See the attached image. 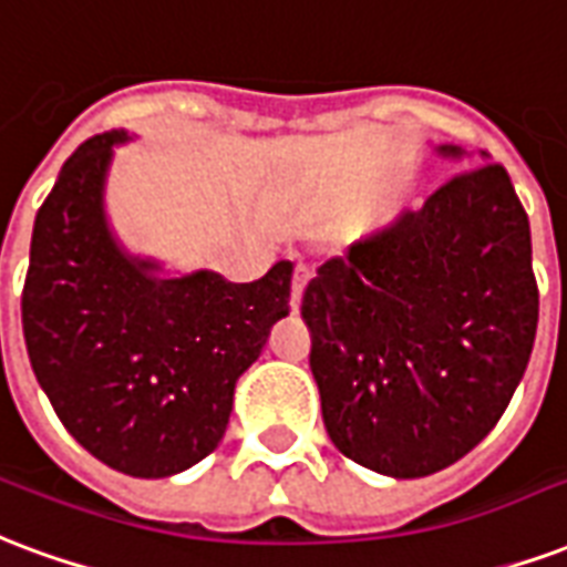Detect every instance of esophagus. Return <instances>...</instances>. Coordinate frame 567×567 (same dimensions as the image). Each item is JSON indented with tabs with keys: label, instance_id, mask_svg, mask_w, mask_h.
<instances>
[{
	"label": "esophagus",
	"instance_id": "34e87169",
	"mask_svg": "<svg viewBox=\"0 0 567 567\" xmlns=\"http://www.w3.org/2000/svg\"><path fill=\"white\" fill-rule=\"evenodd\" d=\"M309 276H312V270H309V264H297L295 267V276H291V306H300V297H303V288L306 282H309Z\"/></svg>",
	"mask_w": 567,
	"mask_h": 567
}]
</instances>
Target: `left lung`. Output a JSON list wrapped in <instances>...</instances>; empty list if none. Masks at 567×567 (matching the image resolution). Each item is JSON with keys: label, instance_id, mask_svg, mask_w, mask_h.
<instances>
[{"label": "left lung", "instance_id": "8db88e82", "mask_svg": "<svg viewBox=\"0 0 567 567\" xmlns=\"http://www.w3.org/2000/svg\"><path fill=\"white\" fill-rule=\"evenodd\" d=\"M300 316L339 454L390 477L463 460L505 414L538 327L529 216L505 167L481 153L321 264Z\"/></svg>", "mask_w": 567, "mask_h": 567}]
</instances>
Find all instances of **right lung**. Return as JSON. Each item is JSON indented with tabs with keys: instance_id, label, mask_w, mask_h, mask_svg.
Returning <instances> with one entry per match:
<instances>
[{
	"instance_id": "right-lung-1",
	"label": "right lung",
	"mask_w": 567,
	"mask_h": 567,
	"mask_svg": "<svg viewBox=\"0 0 567 567\" xmlns=\"http://www.w3.org/2000/svg\"><path fill=\"white\" fill-rule=\"evenodd\" d=\"M125 132L81 144L32 230L23 337L62 426L95 460L132 477L186 472L216 451L234 384L288 316L295 264L249 285L216 272L155 279L104 225L102 183Z\"/></svg>"
}]
</instances>
